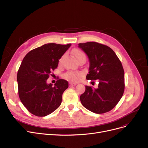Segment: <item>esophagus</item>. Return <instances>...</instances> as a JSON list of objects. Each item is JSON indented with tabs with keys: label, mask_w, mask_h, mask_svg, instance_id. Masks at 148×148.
<instances>
[{
	"label": "esophagus",
	"mask_w": 148,
	"mask_h": 148,
	"mask_svg": "<svg viewBox=\"0 0 148 148\" xmlns=\"http://www.w3.org/2000/svg\"><path fill=\"white\" fill-rule=\"evenodd\" d=\"M76 85H77V83H69V86H75Z\"/></svg>",
	"instance_id": "obj_1"
}]
</instances>
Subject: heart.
Instances as JSON below:
<instances>
[{
	"instance_id": "b5f03b06",
	"label": "heart",
	"mask_w": 148,
	"mask_h": 148,
	"mask_svg": "<svg viewBox=\"0 0 148 148\" xmlns=\"http://www.w3.org/2000/svg\"><path fill=\"white\" fill-rule=\"evenodd\" d=\"M74 56L76 58L77 60H79L82 57H86L85 54L83 53L82 51L79 50V49H76L74 51ZM62 56L61 58L60 59V62H62V59H63ZM82 76V74L80 72H77V71H68L65 73L63 75V77L65 79L69 80L72 82H75L77 81L80 77Z\"/></svg>"
}]
</instances>
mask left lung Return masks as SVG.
<instances>
[{
    "label": "left lung",
    "mask_w": 148,
    "mask_h": 148,
    "mask_svg": "<svg viewBox=\"0 0 148 148\" xmlns=\"http://www.w3.org/2000/svg\"><path fill=\"white\" fill-rule=\"evenodd\" d=\"M89 60L87 80L99 81L97 89L86 86L80 99L82 105L96 114L110 111L125 90L124 69L119 57L109 47L95 42L79 43Z\"/></svg>",
    "instance_id": "8db88e82"
}]
</instances>
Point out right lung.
<instances>
[{
  "label": "right lung",
  "mask_w": 148,
  "mask_h": 148,
  "mask_svg": "<svg viewBox=\"0 0 148 148\" xmlns=\"http://www.w3.org/2000/svg\"><path fill=\"white\" fill-rule=\"evenodd\" d=\"M71 45L45 44L30 51L22 60L17 76L18 96L23 106L36 116H46L61 104L68 82L58 78L53 86L47 80Z\"/></svg>",
  "instance_id": "1"
}]
</instances>
